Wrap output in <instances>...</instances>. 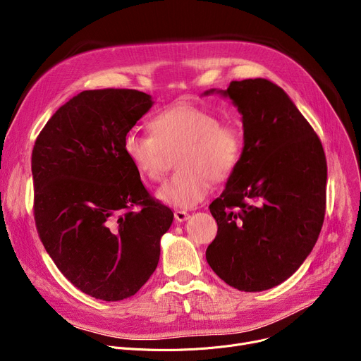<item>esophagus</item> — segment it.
<instances>
[{
  "label": "esophagus",
  "instance_id": "34e87169",
  "mask_svg": "<svg viewBox=\"0 0 361 361\" xmlns=\"http://www.w3.org/2000/svg\"><path fill=\"white\" fill-rule=\"evenodd\" d=\"M174 216H176V219H177L178 222H183V221H187L188 218H190V214L185 212V211H181V209H177V211L174 212Z\"/></svg>",
  "mask_w": 361,
  "mask_h": 361
}]
</instances>
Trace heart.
<instances>
[{
	"label": "heart",
	"instance_id": "1",
	"mask_svg": "<svg viewBox=\"0 0 361 361\" xmlns=\"http://www.w3.org/2000/svg\"><path fill=\"white\" fill-rule=\"evenodd\" d=\"M152 133L128 130L123 152L137 173L159 181L169 166L171 152L177 173L158 188V197L177 207H192L209 192L211 180H228L244 152L243 131L222 124L214 112L188 102L165 108L150 121Z\"/></svg>",
	"mask_w": 361,
	"mask_h": 361
}]
</instances>
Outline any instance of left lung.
Returning a JSON list of instances; mask_svg holds the SVG:
<instances>
[{
  "label": "left lung",
  "instance_id": "obj_1",
  "mask_svg": "<svg viewBox=\"0 0 361 361\" xmlns=\"http://www.w3.org/2000/svg\"><path fill=\"white\" fill-rule=\"evenodd\" d=\"M219 93L241 112L244 152L209 206L218 233L206 260L240 291L269 290L300 268L317 241L326 209L325 152L313 127L275 83L234 80Z\"/></svg>",
  "mask_w": 361,
  "mask_h": 361
}]
</instances>
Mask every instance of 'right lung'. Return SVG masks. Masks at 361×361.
Instances as JSON below:
<instances>
[{
	"mask_svg": "<svg viewBox=\"0 0 361 361\" xmlns=\"http://www.w3.org/2000/svg\"><path fill=\"white\" fill-rule=\"evenodd\" d=\"M152 104L135 89L83 90L55 111L32 150L37 235L73 286L99 300L145 286L173 224L123 152Z\"/></svg>",
	"mask_w": 361,
	"mask_h": 361,
	"instance_id": "add662e5",
	"label": "right lung"
}]
</instances>
